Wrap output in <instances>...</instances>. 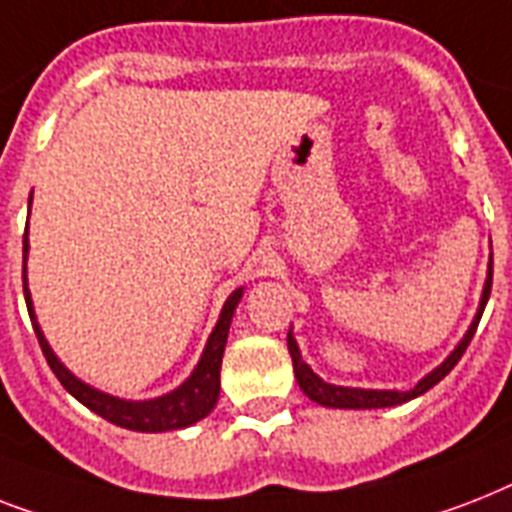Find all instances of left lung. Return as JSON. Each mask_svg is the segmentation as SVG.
Returning a JSON list of instances; mask_svg holds the SVG:
<instances>
[{"instance_id": "1", "label": "left lung", "mask_w": 512, "mask_h": 512, "mask_svg": "<svg viewBox=\"0 0 512 512\" xmlns=\"http://www.w3.org/2000/svg\"><path fill=\"white\" fill-rule=\"evenodd\" d=\"M489 292H492V263H489V271H486V284H484V292H481V303H478V311L470 321L468 332L462 335V340L454 345V350L449 356L441 361V364L428 372L422 377L412 390H369V388H345V385H332V382L321 380L319 374L313 372L311 366L303 361V353L297 348V340L292 335V329H289L287 335V345H289V356H292V364H295V377H297V385L303 390L305 396L316 401L321 406H332V409H385V406H398V404H406V401H412V398L422 396L425 390H430L433 385L444 380L446 374L452 372L457 361L462 358L465 348L470 345L473 335H476V327L478 321H481V313H484L486 303H489Z\"/></svg>"}]
</instances>
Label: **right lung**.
<instances>
[{
  "instance_id": "obj_1",
  "label": "right lung",
  "mask_w": 512,
  "mask_h": 512,
  "mask_svg": "<svg viewBox=\"0 0 512 512\" xmlns=\"http://www.w3.org/2000/svg\"><path fill=\"white\" fill-rule=\"evenodd\" d=\"M31 196H34V191H31ZM28 212H31V199H28ZM26 260L28 228L26 233H23V295H26L28 316H31L36 340L42 345V353L44 358H47V364H50V369L60 380V385H63L79 404H84L90 412L100 414L103 420L114 422L119 428L138 430V433H164V430L188 428L193 422L204 420V417L215 409L217 396H220V364H223V350L225 342H228V329H231L236 305H239L241 297H244V287L233 289L231 295H228L223 311H220V319H217L207 345L201 350L199 364L193 366V372L188 374L175 390L164 393V396L146 398V401H130V398L111 396V393H103V390L92 388V385H87L84 380H79V377L55 356V350L50 348V342H47L42 327H39V321H36L34 300H31V292H28Z\"/></svg>"
}]
</instances>
